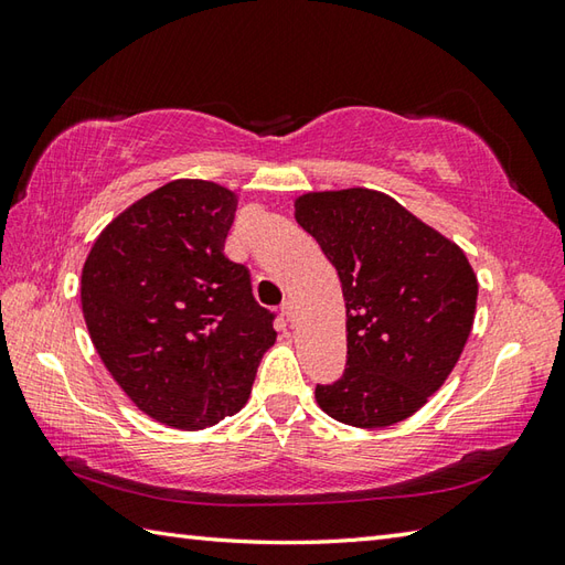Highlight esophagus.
Wrapping results in <instances>:
<instances>
[{"label":"esophagus","instance_id":"esophagus-1","mask_svg":"<svg viewBox=\"0 0 565 565\" xmlns=\"http://www.w3.org/2000/svg\"><path fill=\"white\" fill-rule=\"evenodd\" d=\"M281 316H284L286 320H289V322H294V318H296V306H294V301H284Z\"/></svg>","mask_w":565,"mask_h":565}]
</instances>
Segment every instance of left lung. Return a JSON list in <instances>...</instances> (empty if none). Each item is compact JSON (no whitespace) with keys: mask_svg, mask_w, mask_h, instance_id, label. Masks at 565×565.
Segmentation results:
<instances>
[{"mask_svg":"<svg viewBox=\"0 0 565 565\" xmlns=\"http://www.w3.org/2000/svg\"><path fill=\"white\" fill-rule=\"evenodd\" d=\"M296 221L338 269L347 306V369L318 383V405L352 427L401 423L459 362L478 298L471 264L381 191L303 194Z\"/></svg>","mask_w":565,"mask_h":565,"instance_id":"left-lung-1","label":"left lung"}]
</instances>
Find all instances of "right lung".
I'll return each instance as SVG.
<instances>
[{
	"label": "right lung",
	"mask_w": 565,
	"mask_h": 565,
	"mask_svg": "<svg viewBox=\"0 0 565 565\" xmlns=\"http://www.w3.org/2000/svg\"><path fill=\"white\" fill-rule=\"evenodd\" d=\"M231 189L177 179L104 227L82 269V313L104 366L142 413L203 429L249 398L274 313L223 255Z\"/></svg>",
	"instance_id": "right-lung-1"
}]
</instances>
